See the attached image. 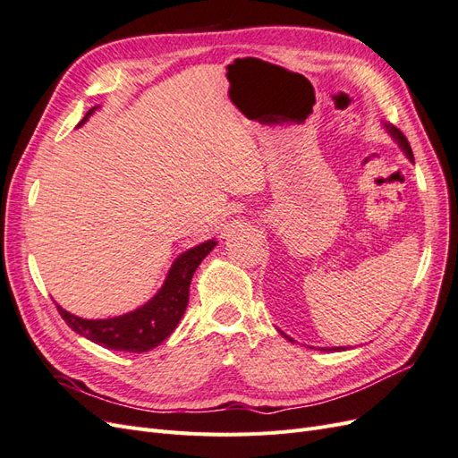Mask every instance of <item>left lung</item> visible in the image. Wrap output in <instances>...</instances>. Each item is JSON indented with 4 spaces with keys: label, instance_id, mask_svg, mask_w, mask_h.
Here are the masks:
<instances>
[{
    "label": "left lung",
    "instance_id": "1",
    "mask_svg": "<svg viewBox=\"0 0 458 458\" xmlns=\"http://www.w3.org/2000/svg\"><path fill=\"white\" fill-rule=\"evenodd\" d=\"M384 128L387 130V133H390L392 137H394V140L397 141V145L401 147V150H403L405 152V155H407V158L411 160V162H414V157H412V150H411V145H409V141H407V137L403 135V133H401L397 128H394L392 126V123H384ZM281 332V330H279ZM281 335L286 338V340H290V342H294L293 338H290V336H286L284 335V332H281ZM323 352H340V350H345V348H321Z\"/></svg>",
    "mask_w": 458,
    "mask_h": 458
}]
</instances>
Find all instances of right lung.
Returning <instances> with one entry per match:
<instances>
[{"label":"right lung","instance_id":"obj_1","mask_svg":"<svg viewBox=\"0 0 458 458\" xmlns=\"http://www.w3.org/2000/svg\"><path fill=\"white\" fill-rule=\"evenodd\" d=\"M89 113L78 123V128L93 113ZM216 241H206L191 250L179 254L172 263L168 276L158 293L152 296L145 306L137 308L126 315L110 317V318H81L64 311L57 306L61 317L74 332L108 350L143 353L157 348L175 330L177 323L187 310L189 303V286L200 261L214 250Z\"/></svg>","mask_w":458,"mask_h":458}]
</instances>
